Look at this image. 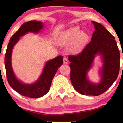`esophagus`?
Instances as JSON below:
<instances>
[{"mask_svg":"<svg viewBox=\"0 0 123 123\" xmlns=\"http://www.w3.org/2000/svg\"><path fill=\"white\" fill-rule=\"evenodd\" d=\"M63 63L64 64H67L68 63V59H67L66 57H64L63 58Z\"/></svg>","mask_w":123,"mask_h":123,"instance_id":"1","label":"esophagus"}]
</instances>
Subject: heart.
<instances>
[{
    "label": "heart",
    "instance_id": "heart-1",
    "mask_svg": "<svg viewBox=\"0 0 123 123\" xmlns=\"http://www.w3.org/2000/svg\"><path fill=\"white\" fill-rule=\"evenodd\" d=\"M88 40V36L78 27H74L62 33L58 43L62 45H70L69 49L73 53H78L83 49Z\"/></svg>",
    "mask_w": 123,
    "mask_h": 123
}]
</instances>
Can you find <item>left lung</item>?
Instances as JSON below:
<instances>
[{"instance_id": "8db88e82", "label": "left lung", "mask_w": 123, "mask_h": 123, "mask_svg": "<svg viewBox=\"0 0 123 123\" xmlns=\"http://www.w3.org/2000/svg\"><path fill=\"white\" fill-rule=\"evenodd\" d=\"M95 31L91 41L81 53L68 55L70 62V78L74 88L83 95L98 96L108 90L119 75L120 51L115 37L100 23L92 21ZM97 53L102 55L104 65L102 81L99 84H91L86 79L88 70L92 66Z\"/></svg>"}]
</instances>
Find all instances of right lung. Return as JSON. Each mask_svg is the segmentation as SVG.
Returning <instances> with one entry per match:
<instances>
[{"mask_svg": "<svg viewBox=\"0 0 123 123\" xmlns=\"http://www.w3.org/2000/svg\"><path fill=\"white\" fill-rule=\"evenodd\" d=\"M43 27V24L41 22L31 21L23 23L19 30L11 37L5 54V68L9 85L18 93L31 98L41 97L49 92L54 77L59 67L63 64V56H58L48 61L37 81L32 85H26L19 82L13 73L11 65L12 52L14 45L19 40V37L28 32L37 33Z\"/></svg>", "mask_w": 123, "mask_h": 123, "instance_id": "right-lung-1", "label": "right lung"}]
</instances>
